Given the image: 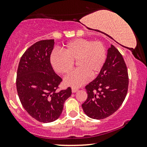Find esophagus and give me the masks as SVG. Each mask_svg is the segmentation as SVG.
<instances>
[{
  "label": "esophagus",
  "instance_id": "esophagus-1",
  "mask_svg": "<svg viewBox=\"0 0 147 147\" xmlns=\"http://www.w3.org/2000/svg\"><path fill=\"white\" fill-rule=\"evenodd\" d=\"M78 90H79V89H78V88H71V92H73V93H75V92H77Z\"/></svg>",
  "mask_w": 147,
  "mask_h": 147
}]
</instances>
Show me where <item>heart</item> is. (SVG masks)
Instances as JSON below:
<instances>
[{"mask_svg": "<svg viewBox=\"0 0 147 147\" xmlns=\"http://www.w3.org/2000/svg\"><path fill=\"white\" fill-rule=\"evenodd\" d=\"M62 52H53L50 61L55 71L62 75L69 74L76 61L78 69L64 79L65 85L74 87L83 85L89 81L90 76L99 74L106 59L104 44L86 39H76L69 42Z\"/></svg>", "mask_w": 147, "mask_h": 147, "instance_id": "1", "label": "heart"}]
</instances>
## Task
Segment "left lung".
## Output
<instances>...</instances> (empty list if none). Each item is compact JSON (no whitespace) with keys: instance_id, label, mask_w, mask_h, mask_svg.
Here are the masks:
<instances>
[{"instance_id":"obj_1","label":"left lung","mask_w":147,"mask_h":147,"mask_svg":"<svg viewBox=\"0 0 147 147\" xmlns=\"http://www.w3.org/2000/svg\"><path fill=\"white\" fill-rule=\"evenodd\" d=\"M128 86L126 63L121 53L112 45L99 75L85 87L88 98L82 105L85 114L98 120L112 115L123 103Z\"/></svg>"}]
</instances>
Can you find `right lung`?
<instances>
[{"mask_svg": "<svg viewBox=\"0 0 147 147\" xmlns=\"http://www.w3.org/2000/svg\"><path fill=\"white\" fill-rule=\"evenodd\" d=\"M54 39L36 42L26 50L18 66L17 90L30 116L41 122H51L61 115L71 88L57 92L62 79L52 67L50 56Z\"/></svg>", "mask_w": 147, "mask_h": 147, "instance_id": "1", "label": "right lung"}]
</instances>
